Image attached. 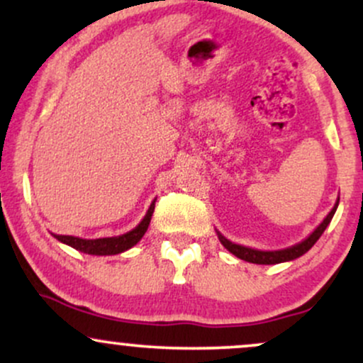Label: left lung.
<instances>
[{
  "mask_svg": "<svg viewBox=\"0 0 363 363\" xmlns=\"http://www.w3.org/2000/svg\"><path fill=\"white\" fill-rule=\"evenodd\" d=\"M338 203H340V199L336 201V205L333 206V210L329 211L326 218L320 222L319 227L315 228V230L312 232V234L307 237L306 240L291 245V247L281 249V251H257V249H251V247H245V245L230 242V240L225 239L220 232H216V234H218V239H220V242L223 244V247L227 249V251H230L234 256L239 257V259L254 262V264H278V262L297 259V257H301L302 254H306L312 247V245L318 242L319 237L323 235V232L326 230L329 222H331V218L335 216V211H336V208H338Z\"/></svg>",
  "mask_w": 363,
  "mask_h": 363,
  "instance_id": "obj_1",
  "label": "left lung"
}]
</instances>
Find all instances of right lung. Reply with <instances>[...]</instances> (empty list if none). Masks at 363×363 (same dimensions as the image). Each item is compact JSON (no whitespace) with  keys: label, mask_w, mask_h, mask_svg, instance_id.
Wrapping results in <instances>:
<instances>
[{"label":"right lung","mask_w":363,"mask_h":363,"mask_svg":"<svg viewBox=\"0 0 363 363\" xmlns=\"http://www.w3.org/2000/svg\"><path fill=\"white\" fill-rule=\"evenodd\" d=\"M153 210H155V199L150 205L147 215L141 222L136 225L133 230L126 232V234L118 235V237H104V239H80V237L73 235H56L57 240L62 244L69 245V247L77 249V251L91 254V256H112V254H119L131 249L133 245H136L141 240V237L147 232L150 220H152Z\"/></svg>","instance_id":"1"}]
</instances>
